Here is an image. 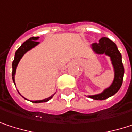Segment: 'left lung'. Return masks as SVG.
I'll list each match as a JSON object with an SVG mask.
<instances>
[{
  "mask_svg": "<svg viewBox=\"0 0 132 132\" xmlns=\"http://www.w3.org/2000/svg\"><path fill=\"white\" fill-rule=\"evenodd\" d=\"M91 48L96 54H105L109 56L114 69V79L110 86L99 94L88 95L92 99L104 100L114 95L122 85L125 69L121 61V54L119 51L116 44L107 37H102L99 40L98 43H92Z\"/></svg>",
  "mask_w": 132,
  "mask_h": 132,
  "instance_id": "left-lung-1",
  "label": "left lung"
}]
</instances>
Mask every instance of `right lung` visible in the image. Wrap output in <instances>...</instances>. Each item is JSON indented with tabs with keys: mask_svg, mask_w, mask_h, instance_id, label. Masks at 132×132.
I'll use <instances>...</instances> for the list:
<instances>
[{
	"mask_svg": "<svg viewBox=\"0 0 132 132\" xmlns=\"http://www.w3.org/2000/svg\"><path fill=\"white\" fill-rule=\"evenodd\" d=\"M39 39V37H31L30 39L25 41L18 49L16 51L15 53V56H14V60H13V63H12V69H13V71H12V79H13V83L16 86V84H15V74H16V67L17 65L20 62V60H21V58L23 56V55L29 50H30L31 49L34 48L36 46H37L40 43L37 42V40H38ZM18 93L20 94V92H18ZM54 95H52L51 96H50L49 98H44V99H42V100H36V101H31L32 102H34V103H40V102H46L49 100H50L53 96ZM24 98V97H23ZM26 99V98H25Z\"/></svg>",
	"mask_w": 132,
	"mask_h": 132,
	"instance_id": "add662e5",
	"label": "right lung"
}]
</instances>
